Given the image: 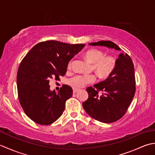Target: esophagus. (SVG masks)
<instances>
[{
    "mask_svg": "<svg viewBox=\"0 0 155 155\" xmlns=\"http://www.w3.org/2000/svg\"><path fill=\"white\" fill-rule=\"evenodd\" d=\"M78 89H77V88H73V93H77V92H78Z\"/></svg>",
    "mask_w": 155,
    "mask_h": 155,
    "instance_id": "34e87169",
    "label": "esophagus"
}]
</instances>
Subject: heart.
Returning a JSON list of instances; mask_svg holds the SVG:
<instances>
[{"mask_svg": "<svg viewBox=\"0 0 155 155\" xmlns=\"http://www.w3.org/2000/svg\"><path fill=\"white\" fill-rule=\"evenodd\" d=\"M86 60L93 64V68L101 78H107L113 72L116 66V61L111 56H104V52L98 49H90L84 54ZM71 64H69V66ZM93 75L77 76L69 81V83L76 88H81L87 83H93Z\"/></svg>", "mask_w": 155, "mask_h": 155, "instance_id": "b5f03b06", "label": "heart"}]
</instances>
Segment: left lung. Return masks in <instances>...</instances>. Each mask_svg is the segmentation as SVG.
Segmentation results:
<instances>
[{
  "mask_svg": "<svg viewBox=\"0 0 155 155\" xmlns=\"http://www.w3.org/2000/svg\"><path fill=\"white\" fill-rule=\"evenodd\" d=\"M116 51L121 49L111 41H101L88 44ZM103 94H98V91ZM88 99L83 103L86 113L95 120L112 123L119 120L126 113L135 93V77L132 59L120 53L116 60L113 72L103 81L87 89Z\"/></svg>",
  "mask_w": 155,
  "mask_h": 155,
  "instance_id": "8db88e82",
  "label": "left lung"
}]
</instances>
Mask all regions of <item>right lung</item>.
<instances>
[{
    "label": "right lung",
    "mask_w": 155,
    "mask_h": 155,
    "mask_svg": "<svg viewBox=\"0 0 155 155\" xmlns=\"http://www.w3.org/2000/svg\"><path fill=\"white\" fill-rule=\"evenodd\" d=\"M84 47L57 41L42 42L22 59L16 76L18 99L26 114L35 123L51 124L63 113L72 88L63 85L57 93L51 91L49 82L66 74L69 61Z\"/></svg>",
    "instance_id": "1"
}]
</instances>
